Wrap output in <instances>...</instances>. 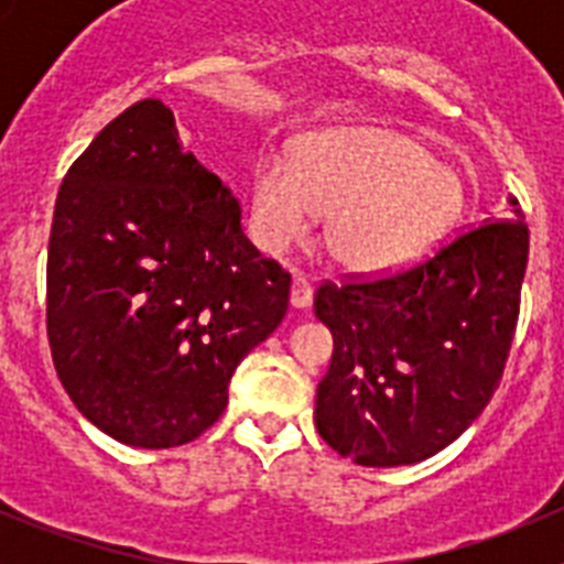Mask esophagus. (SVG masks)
Wrapping results in <instances>:
<instances>
[{"mask_svg": "<svg viewBox=\"0 0 564 564\" xmlns=\"http://www.w3.org/2000/svg\"><path fill=\"white\" fill-rule=\"evenodd\" d=\"M291 305L299 307V311H305V307L313 305V285L305 276H293Z\"/></svg>", "mask_w": 564, "mask_h": 564, "instance_id": "1", "label": "esophagus"}]
</instances>
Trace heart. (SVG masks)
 Wrapping results in <instances>:
<instances>
[{"label": "heart", "instance_id": "obj_1", "mask_svg": "<svg viewBox=\"0 0 564 564\" xmlns=\"http://www.w3.org/2000/svg\"><path fill=\"white\" fill-rule=\"evenodd\" d=\"M466 186L452 163L390 127H341L311 134L296 161L265 152L253 169L257 234L279 251L330 214L325 246L358 276H383L421 262L455 228Z\"/></svg>", "mask_w": 564, "mask_h": 564}]
</instances>
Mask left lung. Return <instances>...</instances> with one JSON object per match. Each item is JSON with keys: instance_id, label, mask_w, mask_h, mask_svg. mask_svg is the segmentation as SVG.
I'll return each instance as SVG.
<instances>
[{"instance_id": "obj_1", "label": "left lung", "mask_w": 564, "mask_h": 564, "mask_svg": "<svg viewBox=\"0 0 564 564\" xmlns=\"http://www.w3.org/2000/svg\"><path fill=\"white\" fill-rule=\"evenodd\" d=\"M525 265V223H486L410 271L318 288L313 311L333 333L316 390L327 446L387 468L455 443L500 387Z\"/></svg>"}]
</instances>
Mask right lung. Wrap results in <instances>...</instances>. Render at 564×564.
Listing matches in <instances>:
<instances>
[{"instance_id":"add662e5","label":"right lung","mask_w":564,"mask_h":564,"mask_svg":"<svg viewBox=\"0 0 564 564\" xmlns=\"http://www.w3.org/2000/svg\"><path fill=\"white\" fill-rule=\"evenodd\" d=\"M231 188L181 147L158 98L69 166L47 248V338L69 401L138 449L194 441L237 364L288 313L291 273L242 234Z\"/></svg>"}]
</instances>
